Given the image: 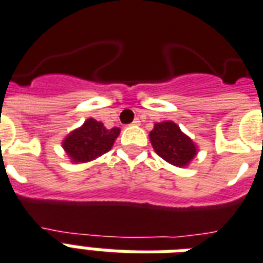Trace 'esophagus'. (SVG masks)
<instances>
[{
	"mask_svg": "<svg viewBox=\"0 0 263 263\" xmlns=\"http://www.w3.org/2000/svg\"><path fill=\"white\" fill-rule=\"evenodd\" d=\"M140 123H141V120H140V119H134L133 123H132V124H133V126H140Z\"/></svg>",
	"mask_w": 263,
	"mask_h": 263,
	"instance_id": "34e87169",
	"label": "esophagus"
}]
</instances>
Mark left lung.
<instances>
[{
    "instance_id": "1",
    "label": "left lung",
    "mask_w": 263,
    "mask_h": 263,
    "mask_svg": "<svg viewBox=\"0 0 263 263\" xmlns=\"http://www.w3.org/2000/svg\"><path fill=\"white\" fill-rule=\"evenodd\" d=\"M149 140L155 153L175 166H187L197 155V147L193 140L171 120L155 123L149 133Z\"/></svg>"
}]
</instances>
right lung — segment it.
<instances>
[{
    "mask_svg": "<svg viewBox=\"0 0 263 263\" xmlns=\"http://www.w3.org/2000/svg\"><path fill=\"white\" fill-rule=\"evenodd\" d=\"M119 133V127L106 129L101 122L90 118L83 123L82 127L69 134L64 140L62 147L72 162L83 163L108 153Z\"/></svg>",
    "mask_w": 263,
    "mask_h": 263,
    "instance_id": "right-lung-1",
    "label": "right lung"
}]
</instances>
